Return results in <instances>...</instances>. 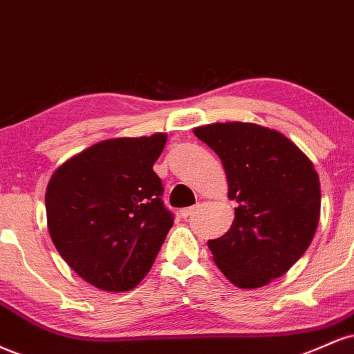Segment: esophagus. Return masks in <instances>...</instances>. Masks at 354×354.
Wrapping results in <instances>:
<instances>
[{
  "label": "esophagus",
  "mask_w": 354,
  "mask_h": 354,
  "mask_svg": "<svg viewBox=\"0 0 354 354\" xmlns=\"http://www.w3.org/2000/svg\"><path fill=\"white\" fill-rule=\"evenodd\" d=\"M196 209H198V206H193V207H186V209L181 211V216L183 218H189V216H193Z\"/></svg>",
  "instance_id": "1"
}]
</instances>
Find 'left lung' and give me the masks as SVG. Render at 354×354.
<instances>
[{
	"instance_id": "left-lung-1",
	"label": "left lung",
	"mask_w": 354,
	"mask_h": 354,
	"mask_svg": "<svg viewBox=\"0 0 354 354\" xmlns=\"http://www.w3.org/2000/svg\"><path fill=\"white\" fill-rule=\"evenodd\" d=\"M194 135L216 151L237 203L227 232L207 241L234 285L257 288L304 255L320 219V181L312 161L279 131L254 123H214Z\"/></svg>"
}]
</instances>
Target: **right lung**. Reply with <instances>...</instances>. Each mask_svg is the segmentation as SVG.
Listing matches in <instances>:
<instances>
[{
	"instance_id": "1",
	"label": "right lung",
	"mask_w": 354,
	"mask_h": 354,
	"mask_svg": "<svg viewBox=\"0 0 354 354\" xmlns=\"http://www.w3.org/2000/svg\"><path fill=\"white\" fill-rule=\"evenodd\" d=\"M165 133L93 145L64 163L46 191L50 239L85 282L107 292L135 288L174 223L153 165Z\"/></svg>"
}]
</instances>
